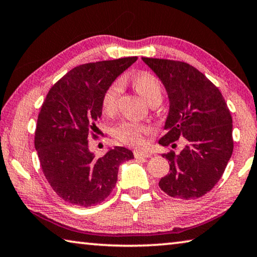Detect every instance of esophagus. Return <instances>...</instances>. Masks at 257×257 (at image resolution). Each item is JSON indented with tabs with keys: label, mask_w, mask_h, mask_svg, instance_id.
I'll return each instance as SVG.
<instances>
[{
	"label": "esophagus",
	"mask_w": 257,
	"mask_h": 257,
	"mask_svg": "<svg viewBox=\"0 0 257 257\" xmlns=\"http://www.w3.org/2000/svg\"><path fill=\"white\" fill-rule=\"evenodd\" d=\"M134 156H135L136 159H145L150 158L151 154L148 152H143V151H134Z\"/></svg>",
	"instance_id": "1"
}]
</instances>
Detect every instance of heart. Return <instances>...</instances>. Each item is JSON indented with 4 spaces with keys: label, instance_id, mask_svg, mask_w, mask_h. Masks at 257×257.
<instances>
[{
    "label": "heart",
    "instance_id": "b5f03b06",
    "mask_svg": "<svg viewBox=\"0 0 257 257\" xmlns=\"http://www.w3.org/2000/svg\"><path fill=\"white\" fill-rule=\"evenodd\" d=\"M133 83L136 90L150 105L160 104L162 100V85L156 76L150 73H140L134 77ZM122 92V81L115 80L108 85L104 91L101 98V108L106 114H112L115 111L119 97ZM151 132L149 125L141 122L123 121L116 125L113 130L114 136L121 143L129 146L141 148L144 145L145 135Z\"/></svg>",
    "mask_w": 257,
    "mask_h": 257
}]
</instances>
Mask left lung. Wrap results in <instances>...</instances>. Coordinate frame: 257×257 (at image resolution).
Listing matches in <instances>:
<instances>
[{"instance_id":"1","label":"left lung","mask_w":257,"mask_h":257,"mask_svg":"<svg viewBox=\"0 0 257 257\" xmlns=\"http://www.w3.org/2000/svg\"><path fill=\"white\" fill-rule=\"evenodd\" d=\"M142 59L168 93L167 133L159 144L168 146L180 138L185 141L178 154L174 151L164 154L170 173L161 178L159 186L173 198H200L219 181L232 156L231 113L216 85L190 64Z\"/></svg>"}]
</instances>
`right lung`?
Here are the masks:
<instances>
[{
  "mask_svg": "<svg viewBox=\"0 0 257 257\" xmlns=\"http://www.w3.org/2000/svg\"><path fill=\"white\" fill-rule=\"evenodd\" d=\"M137 57L76 66L52 85L39 113L35 149L52 190L72 205H98L112 192L130 150L115 146L104 157L89 150L88 137L101 116L104 91ZM96 137V135H93Z\"/></svg>",
  "mask_w": 257,
  "mask_h": 257,
  "instance_id": "1",
  "label": "right lung"
}]
</instances>
